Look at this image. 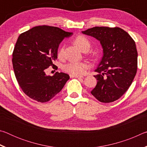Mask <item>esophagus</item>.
Returning <instances> with one entry per match:
<instances>
[{"instance_id": "obj_1", "label": "esophagus", "mask_w": 147, "mask_h": 147, "mask_svg": "<svg viewBox=\"0 0 147 147\" xmlns=\"http://www.w3.org/2000/svg\"><path fill=\"white\" fill-rule=\"evenodd\" d=\"M70 77L71 78H83L82 76H80V75H73V74H70Z\"/></svg>"}]
</instances>
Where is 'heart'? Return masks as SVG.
<instances>
[{
  "mask_svg": "<svg viewBox=\"0 0 147 147\" xmlns=\"http://www.w3.org/2000/svg\"><path fill=\"white\" fill-rule=\"evenodd\" d=\"M74 43L78 47V48L84 51L86 49H89L90 47V43L88 39L84 36H78L76 37L74 39ZM63 48L61 47L58 52V56L59 58H61L63 56ZM88 68V65L83 62H75L71 61L69 63L64 65L63 67V70L73 75H80L84 73L86 69Z\"/></svg>",
  "mask_w": 147,
  "mask_h": 147,
  "instance_id": "b5f03b06",
  "label": "heart"
}]
</instances>
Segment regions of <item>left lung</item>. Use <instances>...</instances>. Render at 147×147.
Segmentation results:
<instances>
[{"mask_svg":"<svg viewBox=\"0 0 147 147\" xmlns=\"http://www.w3.org/2000/svg\"><path fill=\"white\" fill-rule=\"evenodd\" d=\"M96 38L103 49V56L94 76L97 84L91 93L101 102L121 97L131 86L138 69L135 41L119 27L95 26L82 32Z\"/></svg>","mask_w":147,"mask_h":147,"instance_id":"1","label":"left lung"}]
</instances>
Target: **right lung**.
Masks as SVG:
<instances>
[{
	"label": "right lung",
	"mask_w": 147,
	"mask_h": 147,
	"mask_svg": "<svg viewBox=\"0 0 147 147\" xmlns=\"http://www.w3.org/2000/svg\"><path fill=\"white\" fill-rule=\"evenodd\" d=\"M73 35L55 26H38L20 34L13 52L12 63L19 86L30 98L46 102L60 92L69 74L56 73L47 76L50 66L54 67L59 45Z\"/></svg>",
	"instance_id": "add662e5"
}]
</instances>
